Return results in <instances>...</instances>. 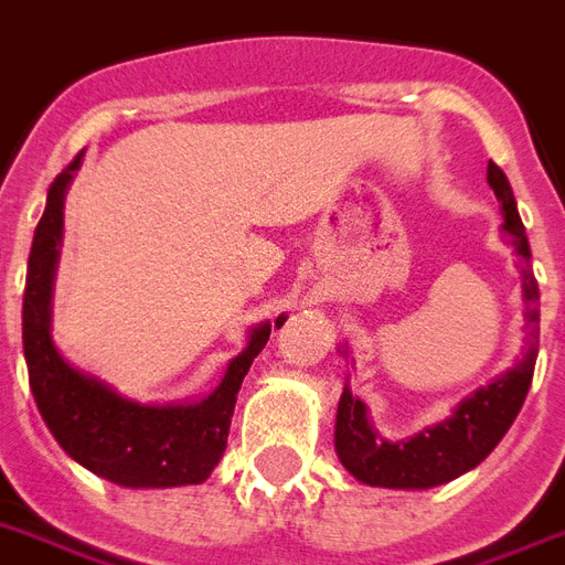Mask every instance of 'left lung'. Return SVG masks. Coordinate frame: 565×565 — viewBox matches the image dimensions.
Returning <instances> with one entry per match:
<instances>
[{
	"instance_id": "obj_1",
	"label": "left lung",
	"mask_w": 565,
	"mask_h": 565,
	"mask_svg": "<svg viewBox=\"0 0 565 565\" xmlns=\"http://www.w3.org/2000/svg\"><path fill=\"white\" fill-rule=\"evenodd\" d=\"M488 185L502 203V217H505L502 235L520 258L522 298L529 305V348L511 371L458 403L447 420L412 435L406 441H386L371 426L365 403L345 386L339 397L333 441H337V456L342 467L362 484L426 490L458 479L493 452L525 403L531 377H534L536 348H540L536 345L540 342V287L531 269L529 237L516 211L511 182L493 162H488ZM342 354L348 356V345H342Z\"/></svg>"
}]
</instances>
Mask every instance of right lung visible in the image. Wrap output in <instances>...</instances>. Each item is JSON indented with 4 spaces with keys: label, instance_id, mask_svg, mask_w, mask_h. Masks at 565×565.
Returning <instances> with one entry per match:
<instances>
[{
    "label": "right lung",
    "instance_id": "add662e5",
    "mask_svg": "<svg viewBox=\"0 0 565 565\" xmlns=\"http://www.w3.org/2000/svg\"><path fill=\"white\" fill-rule=\"evenodd\" d=\"M77 168L81 156L49 188L29 255L22 351L36 409L66 456L100 479L121 488L200 484L226 449L237 392L252 360L267 345L273 324L252 328L249 345L228 362L220 386L194 403H136L75 369L52 339V287L63 243V200ZM281 324L284 316H278L275 328Z\"/></svg>",
    "mask_w": 565,
    "mask_h": 565
}]
</instances>
